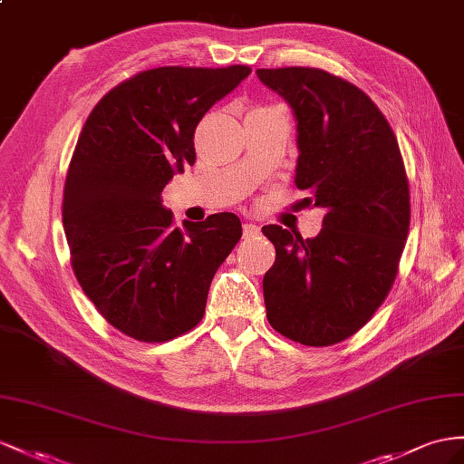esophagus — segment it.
I'll use <instances>...</instances> for the list:
<instances>
[{"instance_id": "obj_1", "label": "esophagus", "mask_w": 464, "mask_h": 464, "mask_svg": "<svg viewBox=\"0 0 464 464\" xmlns=\"http://www.w3.org/2000/svg\"><path fill=\"white\" fill-rule=\"evenodd\" d=\"M256 235H260V227L255 223H245L243 225V237L245 239H255Z\"/></svg>"}]
</instances>
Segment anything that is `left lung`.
<instances>
[{
  "instance_id": "8db88e82",
  "label": "left lung",
  "mask_w": 464,
  "mask_h": 464,
  "mask_svg": "<svg viewBox=\"0 0 464 464\" xmlns=\"http://www.w3.org/2000/svg\"><path fill=\"white\" fill-rule=\"evenodd\" d=\"M298 121L295 186L324 208V229L302 239L280 225L263 290L268 324L307 347H329L368 324L392 288L410 231V186L394 130L351 82L319 68H258Z\"/></svg>"
}]
</instances>
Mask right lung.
Segmentation results:
<instances>
[{
	"mask_svg": "<svg viewBox=\"0 0 464 464\" xmlns=\"http://www.w3.org/2000/svg\"><path fill=\"white\" fill-rule=\"evenodd\" d=\"M251 68L160 66L110 90L70 160L63 223L70 263L105 322L142 343L194 329L243 229L235 213L176 227L162 189L196 162L194 133Z\"/></svg>",
	"mask_w": 464,
	"mask_h": 464,
	"instance_id": "right-lung-1",
	"label": "right lung"
}]
</instances>
